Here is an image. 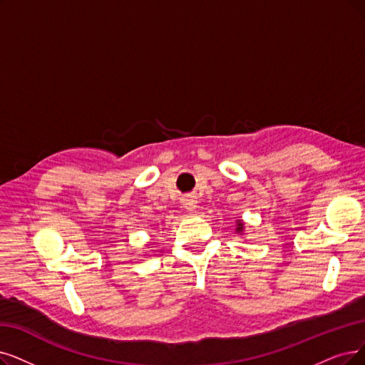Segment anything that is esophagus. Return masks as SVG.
<instances>
[{
  "label": "esophagus",
  "instance_id": "esophagus-1",
  "mask_svg": "<svg viewBox=\"0 0 365 365\" xmlns=\"http://www.w3.org/2000/svg\"><path fill=\"white\" fill-rule=\"evenodd\" d=\"M182 205H184V208L187 211L195 212L196 208H197V199H196V196H192V195L190 196H185L184 200H182Z\"/></svg>",
  "mask_w": 365,
  "mask_h": 365
}]
</instances>
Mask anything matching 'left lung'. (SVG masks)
I'll use <instances>...</instances> for the list:
<instances>
[{
  "label": "left lung",
  "instance_id": "left-lung-1",
  "mask_svg": "<svg viewBox=\"0 0 365 365\" xmlns=\"http://www.w3.org/2000/svg\"><path fill=\"white\" fill-rule=\"evenodd\" d=\"M244 222L242 220H237V226H235V233L238 235H244Z\"/></svg>",
  "mask_w": 365,
  "mask_h": 365
}]
</instances>
